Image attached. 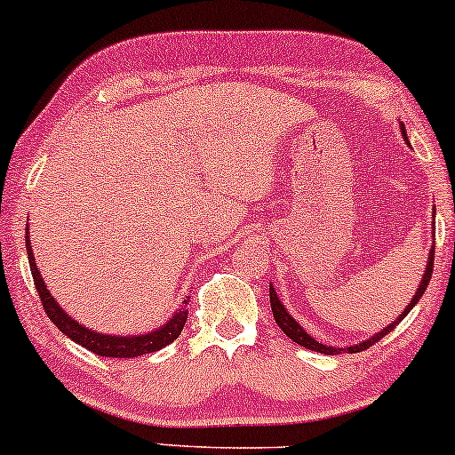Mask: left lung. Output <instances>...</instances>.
Instances as JSON below:
<instances>
[{
    "mask_svg": "<svg viewBox=\"0 0 455 455\" xmlns=\"http://www.w3.org/2000/svg\"><path fill=\"white\" fill-rule=\"evenodd\" d=\"M403 138H407V136H405V128H403ZM433 260H435V250H430L428 264H427V273H424V277H422V283H419L418 291H416V296H413V300H411L410 304H407V308L403 310V313H401V317L396 319V321H393V323H390L388 327H384L382 331H378L376 336H371L370 340H365V342L356 344V347H348V348H331V347H323V344H319L317 340H313V338H310L308 333L302 330L300 323H296V321L290 317V313H287V310L283 308V304L279 302L277 294H275V287H273V285H268V294H270V308H273V317H275V321H277V325L281 327V330H283L285 336L290 338V340H294L296 344H300V347L308 348V350H315V353L338 355V353H347V350H348V353H361V350L370 348L371 344H376L378 340H382V338L387 336L388 331H393L395 327L399 325L401 321H403V319L407 317V313H410V310H411L413 307H416L419 298H422L424 291H427V287H428V283H430V277H433Z\"/></svg>",
    "mask_w": 455,
    "mask_h": 455,
    "instance_id": "obj_1",
    "label": "left lung"
}]
</instances>
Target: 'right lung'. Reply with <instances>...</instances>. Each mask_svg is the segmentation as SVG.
<instances>
[{
	"label": "right lung",
	"instance_id": "add662e5",
	"mask_svg": "<svg viewBox=\"0 0 455 455\" xmlns=\"http://www.w3.org/2000/svg\"><path fill=\"white\" fill-rule=\"evenodd\" d=\"M27 254H28V267H31L33 281H36V290L39 298H42L44 310L48 315L52 323H54L59 330L65 333V336L71 338L73 342L82 344L84 348L92 350L94 355L100 356H115V359H134V356H142L148 353H155V350L168 347L170 342H174L178 336H180L182 327L187 323L188 308L182 307L176 310V315L172 317L168 323H165L161 330L142 333V336H130V338H119V336H105V333H96L92 330H85L84 325H79L77 321L68 317V315L62 310L59 304H56L54 298L50 296L48 287H45L44 279L39 277V270L36 267V258H33L31 241H28V227H27ZM187 304V302H185Z\"/></svg>",
	"mask_w": 455,
	"mask_h": 455
}]
</instances>
